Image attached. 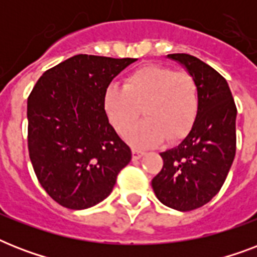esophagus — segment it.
Wrapping results in <instances>:
<instances>
[{
	"label": "esophagus",
	"mask_w": 257,
	"mask_h": 257,
	"mask_svg": "<svg viewBox=\"0 0 257 257\" xmlns=\"http://www.w3.org/2000/svg\"><path fill=\"white\" fill-rule=\"evenodd\" d=\"M143 156H144V152H143V151H140V149H136V148L132 149L133 160H135V161L139 160V159H141Z\"/></svg>",
	"instance_id": "34e87169"
}]
</instances>
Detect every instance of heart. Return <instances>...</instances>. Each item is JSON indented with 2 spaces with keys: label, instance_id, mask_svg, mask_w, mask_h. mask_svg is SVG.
I'll list each match as a JSON object with an SVG mask.
<instances>
[{
  "label": "heart",
  "instance_id": "heart-1",
  "mask_svg": "<svg viewBox=\"0 0 257 257\" xmlns=\"http://www.w3.org/2000/svg\"><path fill=\"white\" fill-rule=\"evenodd\" d=\"M102 104L117 132L128 131L141 112L144 120L125 139L135 148H148L185 136L195 122L199 90L191 74L161 65H144L125 77L124 86L109 85Z\"/></svg>",
  "mask_w": 257,
  "mask_h": 257
}]
</instances>
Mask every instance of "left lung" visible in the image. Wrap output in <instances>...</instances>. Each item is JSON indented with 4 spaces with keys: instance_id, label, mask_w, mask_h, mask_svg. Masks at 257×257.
<instances>
[{
    "instance_id": "obj_1",
    "label": "left lung",
    "mask_w": 257,
    "mask_h": 257,
    "mask_svg": "<svg viewBox=\"0 0 257 257\" xmlns=\"http://www.w3.org/2000/svg\"><path fill=\"white\" fill-rule=\"evenodd\" d=\"M196 81L199 109L191 131L175 148L161 152L163 169L152 180L155 195L177 211L203 207L217 195L236 153V109L227 80L189 54H168Z\"/></svg>"
}]
</instances>
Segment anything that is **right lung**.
Segmentation results:
<instances>
[{"label":"right lung","mask_w":257,"mask_h":257,"mask_svg":"<svg viewBox=\"0 0 257 257\" xmlns=\"http://www.w3.org/2000/svg\"><path fill=\"white\" fill-rule=\"evenodd\" d=\"M136 58L77 54L42 74L28 98V148L41 187L60 205L106 199L132 152L109 124L102 97Z\"/></svg>","instance_id":"obj_1"}]
</instances>
